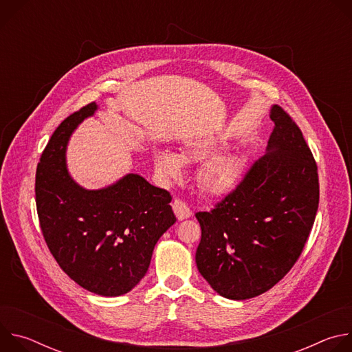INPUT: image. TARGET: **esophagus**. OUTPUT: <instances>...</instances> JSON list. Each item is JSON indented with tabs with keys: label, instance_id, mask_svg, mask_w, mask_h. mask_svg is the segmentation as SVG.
<instances>
[{
	"label": "esophagus",
	"instance_id": "obj_1",
	"mask_svg": "<svg viewBox=\"0 0 352 352\" xmlns=\"http://www.w3.org/2000/svg\"><path fill=\"white\" fill-rule=\"evenodd\" d=\"M173 210L177 216V219L181 221V220H185V219H189L192 216V212L190 209L188 208V205L185 202H182L181 199H175L173 202Z\"/></svg>",
	"mask_w": 352,
	"mask_h": 352
}]
</instances>
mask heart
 <instances>
[{
	"mask_svg": "<svg viewBox=\"0 0 352 352\" xmlns=\"http://www.w3.org/2000/svg\"><path fill=\"white\" fill-rule=\"evenodd\" d=\"M219 144L212 142H195L188 144L181 157L170 150H156L153 162L157 174L164 181L178 179L182 175L184 162H202L197 171V181L200 188L208 195L224 196L232 192L239 184L245 162L241 156L234 153L216 155Z\"/></svg>",
	"mask_w": 352,
	"mask_h": 352,
	"instance_id": "b5f03b06",
	"label": "heart"
}]
</instances>
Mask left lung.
<instances>
[{"instance_id":"obj_1","label":"left lung","mask_w":352,"mask_h":352,"mask_svg":"<svg viewBox=\"0 0 352 352\" xmlns=\"http://www.w3.org/2000/svg\"><path fill=\"white\" fill-rule=\"evenodd\" d=\"M266 155L210 212L196 219V266L224 298L242 300L276 285L305 246L319 206L318 166L302 132L273 106Z\"/></svg>"}]
</instances>
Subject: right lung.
Wrapping results in <instances>:
<instances>
[{
    "instance_id": "obj_1",
    "label": "right lung",
    "mask_w": 352,
    "mask_h": 352,
    "mask_svg": "<svg viewBox=\"0 0 352 352\" xmlns=\"http://www.w3.org/2000/svg\"><path fill=\"white\" fill-rule=\"evenodd\" d=\"M97 109L90 103L71 114L48 140L36 171V206L60 267L90 292L118 296L144 277L155 245L177 219L171 195L138 174L102 189H85L72 179L68 140Z\"/></svg>"
}]
</instances>
